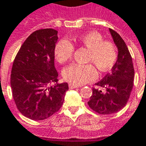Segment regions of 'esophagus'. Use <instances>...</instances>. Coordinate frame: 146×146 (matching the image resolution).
Wrapping results in <instances>:
<instances>
[{
    "label": "esophagus",
    "mask_w": 146,
    "mask_h": 146,
    "mask_svg": "<svg viewBox=\"0 0 146 146\" xmlns=\"http://www.w3.org/2000/svg\"><path fill=\"white\" fill-rule=\"evenodd\" d=\"M79 86H77V85H74V84H69V88L70 89H75V88H78Z\"/></svg>",
    "instance_id": "obj_1"
}]
</instances>
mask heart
I'll list each match as a JSON object with an SVG mask.
<instances>
[{"label": "heart", "instance_id": "1", "mask_svg": "<svg viewBox=\"0 0 146 146\" xmlns=\"http://www.w3.org/2000/svg\"><path fill=\"white\" fill-rule=\"evenodd\" d=\"M76 43L88 49L87 61L93 62L101 71H106L114 65L117 54L114 45L103 42V38L97 32H90L82 35ZM74 46L67 39H62L55 45L54 54L56 60L64 64L72 56ZM97 71L91 64H72L63 71V77L71 84L83 85L97 78Z\"/></svg>", "mask_w": 146, "mask_h": 146}]
</instances>
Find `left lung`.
<instances>
[{
	"mask_svg": "<svg viewBox=\"0 0 146 146\" xmlns=\"http://www.w3.org/2000/svg\"><path fill=\"white\" fill-rule=\"evenodd\" d=\"M109 32L117 48V60L111 72L96 83L104 90L93 88L88 101L90 108L102 115L113 114L123 108L134 86V66L127 46L118 33L111 29Z\"/></svg>",
	"mask_w": 146,
	"mask_h": 146,
	"instance_id": "1",
	"label": "left lung"
}]
</instances>
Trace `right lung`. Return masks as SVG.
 I'll return each mask as SVG.
<instances>
[{
  "instance_id": "obj_1",
  "label": "right lung",
  "mask_w": 146,
  "mask_h": 146,
  "mask_svg": "<svg viewBox=\"0 0 146 146\" xmlns=\"http://www.w3.org/2000/svg\"><path fill=\"white\" fill-rule=\"evenodd\" d=\"M58 31L42 29L21 45L12 68L10 83L19 111L34 120L45 119L61 108L68 84H57L54 48ZM54 85H52V84Z\"/></svg>"
}]
</instances>
